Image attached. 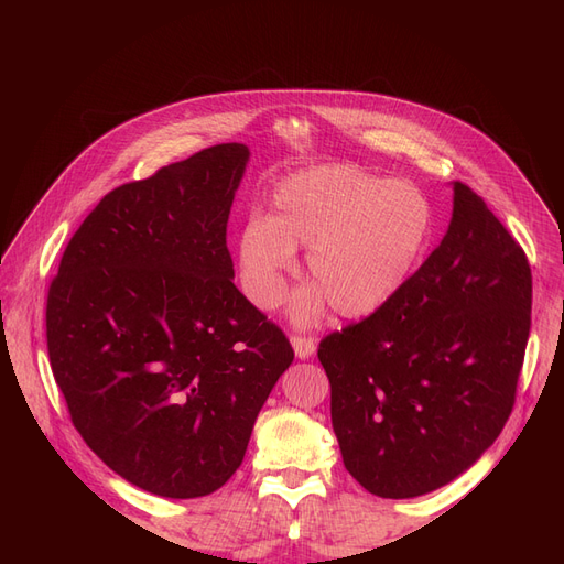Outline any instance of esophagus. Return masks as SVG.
Masks as SVG:
<instances>
[{
  "mask_svg": "<svg viewBox=\"0 0 564 564\" xmlns=\"http://www.w3.org/2000/svg\"><path fill=\"white\" fill-rule=\"evenodd\" d=\"M292 346H294V352L299 360H308V357H313L317 344L313 338H305V336H292Z\"/></svg>",
  "mask_w": 564,
  "mask_h": 564,
  "instance_id": "1",
  "label": "esophagus"
}]
</instances>
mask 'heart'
<instances>
[{
    "label": "heart",
    "instance_id": "heart-1",
    "mask_svg": "<svg viewBox=\"0 0 564 564\" xmlns=\"http://www.w3.org/2000/svg\"><path fill=\"white\" fill-rule=\"evenodd\" d=\"M433 228L425 195L404 181H383L352 164H322L286 176L268 216H251L237 235V272L247 299L275 308L308 249L313 284L292 301L305 324L332 308L346 319L379 313L412 275Z\"/></svg>",
    "mask_w": 564,
    "mask_h": 564
}]
</instances>
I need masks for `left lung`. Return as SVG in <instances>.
<instances>
[{
	"mask_svg": "<svg viewBox=\"0 0 564 564\" xmlns=\"http://www.w3.org/2000/svg\"><path fill=\"white\" fill-rule=\"evenodd\" d=\"M440 247L379 313L317 357L348 473L412 499L466 473L499 437L532 324V270L485 199L454 181Z\"/></svg>",
	"mask_w": 564,
	"mask_h": 564,
	"instance_id": "1",
	"label": "left lung"
}]
</instances>
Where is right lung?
<instances>
[{
  "label": "right lung",
  "mask_w": 564,
  "mask_h": 564,
  "mask_svg": "<svg viewBox=\"0 0 564 564\" xmlns=\"http://www.w3.org/2000/svg\"><path fill=\"white\" fill-rule=\"evenodd\" d=\"M249 155L220 143L115 187L48 286V360L75 429L158 497L224 487L294 360L232 282L226 226Z\"/></svg>",
  "instance_id": "obj_1"
}]
</instances>
